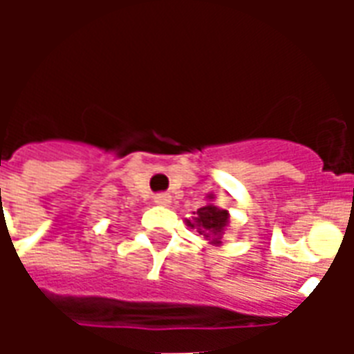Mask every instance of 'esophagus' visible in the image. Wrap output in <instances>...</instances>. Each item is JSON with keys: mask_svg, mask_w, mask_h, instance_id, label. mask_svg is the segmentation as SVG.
<instances>
[{"mask_svg": "<svg viewBox=\"0 0 354 354\" xmlns=\"http://www.w3.org/2000/svg\"><path fill=\"white\" fill-rule=\"evenodd\" d=\"M153 201L157 203V205H170V195L169 193H157L153 197Z\"/></svg>", "mask_w": 354, "mask_h": 354, "instance_id": "34e87169", "label": "esophagus"}]
</instances>
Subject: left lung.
Here are the masks:
<instances>
[{
	"label": "left lung",
	"instance_id": "1",
	"mask_svg": "<svg viewBox=\"0 0 354 354\" xmlns=\"http://www.w3.org/2000/svg\"><path fill=\"white\" fill-rule=\"evenodd\" d=\"M227 210H222V208L214 207V205H207L197 210V218H195V223L187 222L192 227L197 225V231H199L203 237L207 241H212V243H222L223 233H225V225H227Z\"/></svg>",
	"mask_w": 354,
	"mask_h": 354
}]
</instances>
